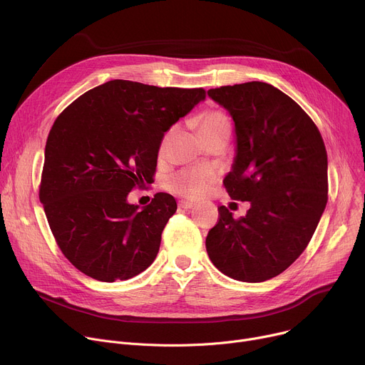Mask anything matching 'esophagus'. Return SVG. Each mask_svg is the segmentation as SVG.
<instances>
[{"instance_id": "34e87169", "label": "esophagus", "mask_w": 365, "mask_h": 365, "mask_svg": "<svg viewBox=\"0 0 365 365\" xmlns=\"http://www.w3.org/2000/svg\"><path fill=\"white\" fill-rule=\"evenodd\" d=\"M196 203L192 202V200H180L179 202V206L183 207V210H190V207H193Z\"/></svg>"}]
</instances>
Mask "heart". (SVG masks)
I'll list each match as a JSON object with an SVG mask.
<instances>
[{
    "mask_svg": "<svg viewBox=\"0 0 365 365\" xmlns=\"http://www.w3.org/2000/svg\"><path fill=\"white\" fill-rule=\"evenodd\" d=\"M200 135L220 128H230L228 118L220 111H206L197 118ZM218 173L214 168H185L173 173L166 185L168 187L185 197H197L203 195L217 180Z\"/></svg>",
    "mask_w": 365,
    "mask_h": 365,
    "instance_id": "obj_1",
    "label": "heart"
}]
</instances>
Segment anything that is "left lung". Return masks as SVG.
<instances>
[{"instance_id":"8db88e82","label":"left lung","mask_w":365,"mask_h":365,"mask_svg":"<svg viewBox=\"0 0 365 365\" xmlns=\"http://www.w3.org/2000/svg\"><path fill=\"white\" fill-rule=\"evenodd\" d=\"M234 121L235 158L224 185L250 202L235 220L220 206L206 251L225 276L248 283L283 273L304 251L328 200L324 140L297 103L266 82L207 91Z\"/></svg>"}]
</instances>
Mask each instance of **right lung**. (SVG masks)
Masks as SVG:
<instances>
[{"label": "right lung", "mask_w": 365, "mask_h": 365, "mask_svg": "<svg viewBox=\"0 0 365 365\" xmlns=\"http://www.w3.org/2000/svg\"><path fill=\"white\" fill-rule=\"evenodd\" d=\"M200 101L202 88L114 79L85 92L56 118L38 196L58 245L79 272L111 283L151 266L176 200L159 192L140 207L127 196L151 182L165 133Z\"/></svg>", "instance_id": "add662e5"}]
</instances>
